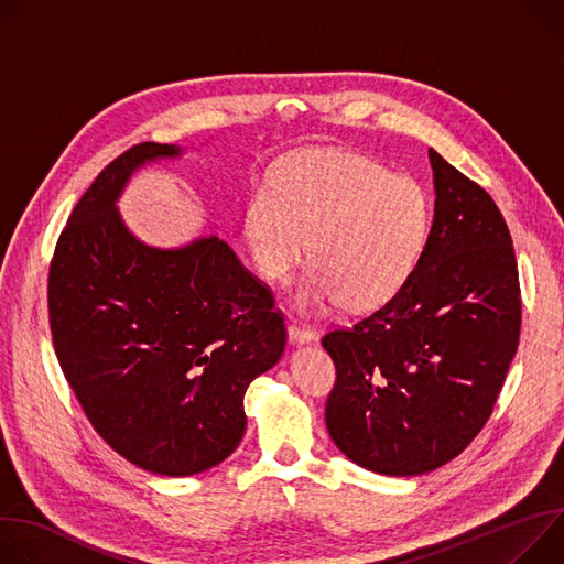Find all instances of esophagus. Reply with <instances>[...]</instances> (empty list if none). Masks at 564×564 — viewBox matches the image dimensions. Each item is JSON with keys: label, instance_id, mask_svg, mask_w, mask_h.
<instances>
[{"label": "esophagus", "instance_id": "1", "mask_svg": "<svg viewBox=\"0 0 564 564\" xmlns=\"http://www.w3.org/2000/svg\"><path fill=\"white\" fill-rule=\"evenodd\" d=\"M288 337L292 344H310V341H316V333L310 330V328H303V326H296V324H290L288 326Z\"/></svg>", "mask_w": 564, "mask_h": 564}]
</instances>
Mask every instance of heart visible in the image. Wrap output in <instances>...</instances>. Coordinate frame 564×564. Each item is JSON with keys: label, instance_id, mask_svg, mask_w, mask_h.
Returning a JSON list of instances; mask_svg holds the SVG:
<instances>
[{"label": "heart", "instance_id": "1", "mask_svg": "<svg viewBox=\"0 0 564 564\" xmlns=\"http://www.w3.org/2000/svg\"><path fill=\"white\" fill-rule=\"evenodd\" d=\"M431 198L406 174H388L348 149H312L257 187L246 236L259 272L285 285L310 257L316 268L296 305L324 314L339 303L368 310L390 301L413 276L431 236Z\"/></svg>", "mask_w": 564, "mask_h": 564}]
</instances>
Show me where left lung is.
Wrapping results in <instances>:
<instances>
[{
  "mask_svg": "<svg viewBox=\"0 0 564 564\" xmlns=\"http://www.w3.org/2000/svg\"><path fill=\"white\" fill-rule=\"evenodd\" d=\"M426 250L386 305L321 344L337 368L326 426L355 464L411 477L457 457L487 424L518 350L522 301L494 198L429 149Z\"/></svg>",
  "mask_w": 564,
  "mask_h": 564,
  "instance_id": "obj_1",
  "label": "left lung"
}]
</instances>
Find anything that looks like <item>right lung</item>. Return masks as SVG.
I'll return each mask as SVG.
<instances>
[{
  "instance_id": "add662e5",
  "label": "right lung",
  "mask_w": 564,
  "mask_h": 564,
  "mask_svg": "<svg viewBox=\"0 0 564 564\" xmlns=\"http://www.w3.org/2000/svg\"><path fill=\"white\" fill-rule=\"evenodd\" d=\"M140 142L75 205L48 270L57 361L98 435L131 464L170 477L203 473L246 433L248 386L283 355L272 290L218 236L160 250L116 203L131 174L178 158Z\"/></svg>"
}]
</instances>
